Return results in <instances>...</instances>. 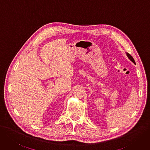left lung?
Returning <instances> with one entry per match:
<instances>
[{"label":"left lung","instance_id":"obj_1","mask_svg":"<svg viewBox=\"0 0 150 150\" xmlns=\"http://www.w3.org/2000/svg\"><path fill=\"white\" fill-rule=\"evenodd\" d=\"M127 57H128L129 58V59L131 60V61H132L133 62H134V64H135V60H134V58L132 57V55L130 54H129V53H127Z\"/></svg>","mask_w":150,"mask_h":150}]
</instances>
